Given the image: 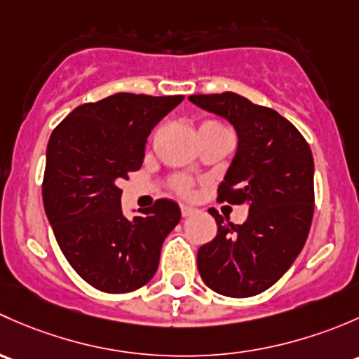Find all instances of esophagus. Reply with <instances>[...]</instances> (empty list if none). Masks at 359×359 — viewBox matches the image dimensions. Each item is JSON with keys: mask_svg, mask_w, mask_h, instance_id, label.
Here are the masks:
<instances>
[{"mask_svg": "<svg viewBox=\"0 0 359 359\" xmlns=\"http://www.w3.org/2000/svg\"><path fill=\"white\" fill-rule=\"evenodd\" d=\"M180 207H181V214H183L184 217H187V216H190V214H194L195 210H197V209H195V207H191V205H187V204H181Z\"/></svg>", "mask_w": 359, "mask_h": 359, "instance_id": "34e87169", "label": "esophagus"}]
</instances>
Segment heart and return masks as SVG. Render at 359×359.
Masks as SVG:
<instances>
[{"label":"heart","mask_w":359,"mask_h":359,"mask_svg":"<svg viewBox=\"0 0 359 359\" xmlns=\"http://www.w3.org/2000/svg\"><path fill=\"white\" fill-rule=\"evenodd\" d=\"M219 123H216V121H207L201 126V128H219ZM175 190L178 191L181 195H190L191 194V188H194V183H191V180L184 178V176H180V178L175 180Z\"/></svg>","instance_id":"obj_1"}]
</instances>
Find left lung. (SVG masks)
Listing matches in <instances>:
<instances>
[{
  "instance_id": "obj_1",
  "label": "left lung",
  "mask_w": 359,
  "mask_h": 359,
  "mask_svg": "<svg viewBox=\"0 0 359 359\" xmlns=\"http://www.w3.org/2000/svg\"><path fill=\"white\" fill-rule=\"evenodd\" d=\"M190 102L233 124L238 149L217 201L250 207L243 224L209 209L217 235L198 249V273L217 294L252 297L282 278L308 238L315 212L311 149L276 110L231 91L191 95Z\"/></svg>"
}]
</instances>
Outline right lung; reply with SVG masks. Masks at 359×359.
<instances>
[{"label":"right lung","mask_w":359,"mask_h":359,"mask_svg":"<svg viewBox=\"0 0 359 359\" xmlns=\"http://www.w3.org/2000/svg\"><path fill=\"white\" fill-rule=\"evenodd\" d=\"M183 98L117 93L79 105L51 133L44 210L65 259L95 289L124 294L149 283L180 223V207L168 198L128 219L119 181L142 168L150 131Z\"/></svg>","instance_id":"right-lung-1"}]
</instances>
